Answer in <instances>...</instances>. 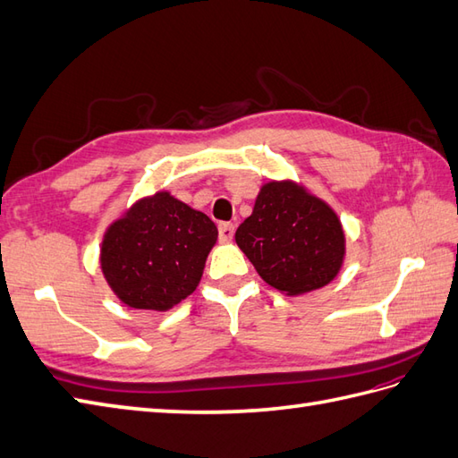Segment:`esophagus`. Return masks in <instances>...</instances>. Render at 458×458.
<instances>
[{
    "label": "esophagus",
    "mask_w": 458,
    "mask_h": 458,
    "mask_svg": "<svg viewBox=\"0 0 458 458\" xmlns=\"http://www.w3.org/2000/svg\"><path fill=\"white\" fill-rule=\"evenodd\" d=\"M233 235H235V225H233V223H227V221L219 223V241L221 242H229L233 239Z\"/></svg>",
    "instance_id": "34e87169"
}]
</instances>
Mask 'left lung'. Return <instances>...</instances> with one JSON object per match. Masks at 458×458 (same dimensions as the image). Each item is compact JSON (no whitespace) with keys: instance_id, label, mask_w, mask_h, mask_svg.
I'll use <instances>...</instances> for the list:
<instances>
[{"instance_id":"left-lung-1","label":"left lung","mask_w":458,"mask_h":458,"mask_svg":"<svg viewBox=\"0 0 458 458\" xmlns=\"http://www.w3.org/2000/svg\"><path fill=\"white\" fill-rule=\"evenodd\" d=\"M235 241L262 280L285 295L325 287L338 276L345 256L336 211L293 181L260 188Z\"/></svg>"}]
</instances>
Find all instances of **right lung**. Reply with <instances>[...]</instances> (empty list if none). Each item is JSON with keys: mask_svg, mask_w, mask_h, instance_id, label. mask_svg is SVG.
<instances>
[{"mask_svg": "<svg viewBox=\"0 0 458 458\" xmlns=\"http://www.w3.org/2000/svg\"><path fill=\"white\" fill-rule=\"evenodd\" d=\"M216 241L214 221L161 191L110 223L100 244V270L124 305L169 310L194 293Z\"/></svg>", "mask_w": 458, "mask_h": 458, "instance_id": "right-lung-1", "label": "right lung"}]
</instances>
